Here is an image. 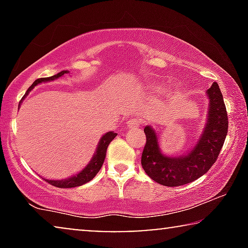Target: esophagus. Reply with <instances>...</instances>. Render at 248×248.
I'll return each mask as SVG.
<instances>
[{"label": "esophagus", "instance_id": "1", "mask_svg": "<svg viewBox=\"0 0 248 248\" xmlns=\"http://www.w3.org/2000/svg\"><path fill=\"white\" fill-rule=\"evenodd\" d=\"M140 121L138 120V118H133V120H128L126 122V125L127 127H139L140 126Z\"/></svg>", "mask_w": 248, "mask_h": 248}]
</instances>
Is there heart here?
Instances as JSON below:
<instances>
[{
    "label": "heart",
    "instance_id": "1",
    "mask_svg": "<svg viewBox=\"0 0 248 248\" xmlns=\"http://www.w3.org/2000/svg\"><path fill=\"white\" fill-rule=\"evenodd\" d=\"M157 90L158 91H162V86L161 84H158V87H157ZM181 87L179 86H175L174 88H172V93H176V94H178L179 93H181Z\"/></svg>",
    "mask_w": 248,
    "mask_h": 248
}]
</instances>
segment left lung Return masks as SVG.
<instances>
[{
    "label": "left lung",
    "instance_id": "8db88e82",
    "mask_svg": "<svg viewBox=\"0 0 248 248\" xmlns=\"http://www.w3.org/2000/svg\"><path fill=\"white\" fill-rule=\"evenodd\" d=\"M209 99L203 131L189 151L182 155H167L161 151L159 138L150 125L144 127L147 137L141 165L151 179L164 186H181L194 182L212 167L228 132V117L218 83L205 91Z\"/></svg>",
    "mask_w": 248,
    "mask_h": 248
}]
</instances>
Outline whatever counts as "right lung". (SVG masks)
Wrapping results in <instances>:
<instances>
[{"instance_id":"add662e5","label":"right lung","mask_w":248,"mask_h":248,"mask_svg":"<svg viewBox=\"0 0 248 248\" xmlns=\"http://www.w3.org/2000/svg\"><path fill=\"white\" fill-rule=\"evenodd\" d=\"M67 73H70V72L67 70H65V71H61V72H59L53 77L37 79L35 82L31 84V87L27 90L25 96L22 97V99L19 104V107H20V105H21L22 100L26 99V97L28 96L30 91L32 90V88H35L36 86H38V84H40V83L49 82V81H54V80L59 79V78L64 76V74H67ZM116 135H117V133H114V132H107V133H105L103 137L100 138L99 142H98L96 151H94L91 160L88 162V165L86 166V167H84L81 171L78 172V174L71 176V177H69V178L45 179V181L48 182L49 184H52L53 186H56V187H61V188L77 187V186H81V185L86 184V183H88V182H90L91 179H93L94 176L97 175V172L100 170L101 166H103V164H104L105 157H106V151H107L108 145H109L110 142L113 141L115 138H116Z\"/></svg>"}]
</instances>
